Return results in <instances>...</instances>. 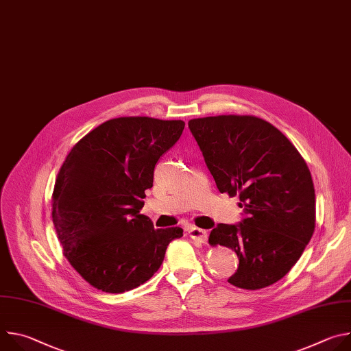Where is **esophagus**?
Returning a JSON list of instances; mask_svg holds the SVG:
<instances>
[{
	"instance_id": "esophagus-1",
	"label": "esophagus",
	"mask_w": 351,
	"mask_h": 351,
	"mask_svg": "<svg viewBox=\"0 0 351 351\" xmlns=\"http://www.w3.org/2000/svg\"><path fill=\"white\" fill-rule=\"evenodd\" d=\"M189 236L199 243H206L208 239V233L204 229H199V228H190L189 229Z\"/></svg>"
}]
</instances>
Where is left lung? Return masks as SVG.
Wrapping results in <instances>:
<instances>
[{
	"label": "left lung",
	"instance_id": "left-lung-1",
	"mask_svg": "<svg viewBox=\"0 0 351 351\" xmlns=\"http://www.w3.org/2000/svg\"><path fill=\"white\" fill-rule=\"evenodd\" d=\"M221 193L239 195L240 223H219L210 244L232 248L239 267L228 282L257 290L282 279L302 257L315 229L311 172L289 138L253 115L189 121Z\"/></svg>",
	"mask_w": 351,
	"mask_h": 351
}]
</instances>
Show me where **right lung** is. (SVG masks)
<instances>
[{
    "instance_id": "1",
    "label": "right lung",
    "mask_w": 351,
    "mask_h": 351,
    "mask_svg": "<svg viewBox=\"0 0 351 351\" xmlns=\"http://www.w3.org/2000/svg\"><path fill=\"white\" fill-rule=\"evenodd\" d=\"M183 121L110 119L66 156L53 193V222L64 256L93 287L123 293L152 278L183 229H154L140 214L154 168L179 140Z\"/></svg>"
}]
</instances>
